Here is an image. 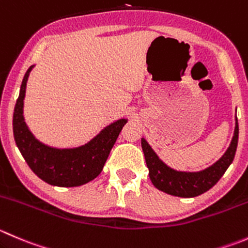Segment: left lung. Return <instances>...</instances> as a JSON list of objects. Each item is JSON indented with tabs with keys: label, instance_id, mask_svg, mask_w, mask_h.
<instances>
[{
	"label": "left lung",
	"instance_id": "obj_1",
	"mask_svg": "<svg viewBox=\"0 0 248 248\" xmlns=\"http://www.w3.org/2000/svg\"><path fill=\"white\" fill-rule=\"evenodd\" d=\"M239 139V124L235 126L234 137L227 153L213 166L201 172H178L166 166L157 157L151 146L141 139V148L149 168V177L158 190L180 198H195L210 190L222 178L235 157Z\"/></svg>",
	"mask_w": 248,
	"mask_h": 248
}]
</instances>
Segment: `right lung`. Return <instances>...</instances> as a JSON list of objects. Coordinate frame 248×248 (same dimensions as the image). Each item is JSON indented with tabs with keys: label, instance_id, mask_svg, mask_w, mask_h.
<instances>
[{
	"label": "right lung",
	"instance_id": "add662e5",
	"mask_svg": "<svg viewBox=\"0 0 248 248\" xmlns=\"http://www.w3.org/2000/svg\"><path fill=\"white\" fill-rule=\"evenodd\" d=\"M31 69L32 66L24 76L14 108L13 133L16 146L32 172L48 184L69 188L91 182L102 172L110 150L127 120L114 122L80 148L55 149L45 145L35 139L23 117V100Z\"/></svg>",
	"mask_w": 248,
	"mask_h": 248
}]
</instances>
